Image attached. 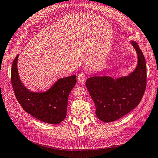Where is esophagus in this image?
Returning <instances> with one entry per match:
<instances>
[{"label": "esophagus", "instance_id": "34e87169", "mask_svg": "<svg viewBox=\"0 0 158 158\" xmlns=\"http://www.w3.org/2000/svg\"><path fill=\"white\" fill-rule=\"evenodd\" d=\"M86 78V75L84 73H80L78 76V80L80 82H85Z\"/></svg>", "mask_w": 158, "mask_h": 158}]
</instances>
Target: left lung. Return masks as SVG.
Instances as JSON below:
<instances>
[{
    "label": "left lung",
    "instance_id": "1",
    "mask_svg": "<svg viewBox=\"0 0 158 158\" xmlns=\"http://www.w3.org/2000/svg\"><path fill=\"white\" fill-rule=\"evenodd\" d=\"M131 43L138 56L136 69L128 76L114 79L110 76H93L86 82V88L96 107V115L104 122H114L138 106L147 85L145 57L138 44Z\"/></svg>",
    "mask_w": 158,
    "mask_h": 158
}]
</instances>
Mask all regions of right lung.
<instances>
[{"label":"right lung","instance_id":"right-lung-1","mask_svg":"<svg viewBox=\"0 0 158 158\" xmlns=\"http://www.w3.org/2000/svg\"><path fill=\"white\" fill-rule=\"evenodd\" d=\"M11 67V84L16 99L27 113L45 123L57 124L66 117L69 93L76 84V76L60 78L46 92H31L20 80L17 59Z\"/></svg>","mask_w":158,"mask_h":158}]
</instances>
